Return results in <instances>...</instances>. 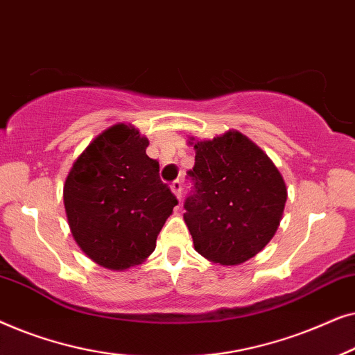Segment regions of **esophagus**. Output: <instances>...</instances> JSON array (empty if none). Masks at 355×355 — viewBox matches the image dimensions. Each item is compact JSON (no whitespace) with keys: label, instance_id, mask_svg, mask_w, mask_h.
Wrapping results in <instances>:
<instances>
[{"label":"esophagus","instance_id":"esophagus-1","mask_svg":"<svg viewBox=\"0 0 355 355\" xmlns=\"http://www.w3.org/2000/svg\"><path fill=\"white\" fill-rule=\"evenodd\" d=\"M171 191H173V193L174 196H176L179 200H181V193H182V184L179 182V181H174L173 184H171Z\"/></svg>","mask_w":355,"mask_h":355}]
</instances>
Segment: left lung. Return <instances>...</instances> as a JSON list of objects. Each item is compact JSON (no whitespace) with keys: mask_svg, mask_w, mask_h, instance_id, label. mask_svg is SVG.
<instances>
[{"mask_svg":"<svg viewBox=\"0 0 355 355\" xmlns=\"http://www.w3.org/2000/svg\"><path fill=\"white\" fill-rule=\"evenodd\" d=\"M196 164L189 171L193 193L184 221L202 257L236 266L273 239L288 189L279 169L259 145L230 129L210 140L189 137Z\"/></svg>","mask_w":355,"mask_h":355,"instance_id":"obj_1","label":"left lung"}]
</instances>
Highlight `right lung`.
Wrapping results in <instances>:
<instances>
[{"label": "right lung", "mask_w": 355, "mask_h": 355, "mask_svg": "<svg viewBox=\"0 0 355 355\" xmlns=\"http://www.w3.org/2000/svg\"><path fill=\"white\" fill-rule=\"evenodd\" d=\"M148 139L118 123L72 164L62 198L72 237L96 265L124 271L144 263L178 200L147 155Z\"/></svg>", "instance_id": "right-lung-1"}]
</instances>
